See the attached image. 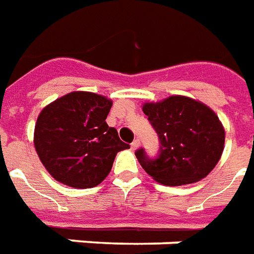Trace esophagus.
Instances as JSON below:
<instances>
[{
    "mask_svg": "<svg viewBox=\"0 0 254 254\" xmlns=\"http://www.w3.org/2000/svg\"><path fill=\"white\" fill-rule=\"evenodd\" d=\"M130 147H132V149H136L140 147V140L138 138H134L132 141V144H130Z\"/></svg>",
    "mask_w": 254,
    "mask_h": 254,
    "instance_id": "esophagus-1",
    "label": "esophagus"
}]
</instances>
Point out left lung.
<instances>
[{"label":"left lung","mask_w":254,"mask_h":254,"mask_svg":"<svg viewBox=\"0 0 254 254\" xmlns=\"http://www.w3.org/2000/svg\"><path fill=\"white\" fill-rule=\"evenodd\" d=\"M143 111L159 137V152L136 151L140 165L163 185H187L207 177L222 156L224 129L209 107L187 96L145 103Z\"/></svg>","instance_id":"8db88e82"}]
</instances>
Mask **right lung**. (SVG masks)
Returning <instances> with one entry per match:
<instances>
[{
    "mask_svg": "<svg viewBox=\"0 0 254 254\" xmlns=\"http://www.w3.org/2000/svg\"><path fill=\"white\" fill-rule=\"evenodd\" d=\"M113 102L92 92H70L38 117L34 143L39 159L58 182L94 188L109 176L117 152L129 148L106 118Z\"/></svg>",
    "mask_w": 254,
    "mask_h": 254,
    "instance_id": "obj_1",
    "label": "right lung"
}]
</instances>
